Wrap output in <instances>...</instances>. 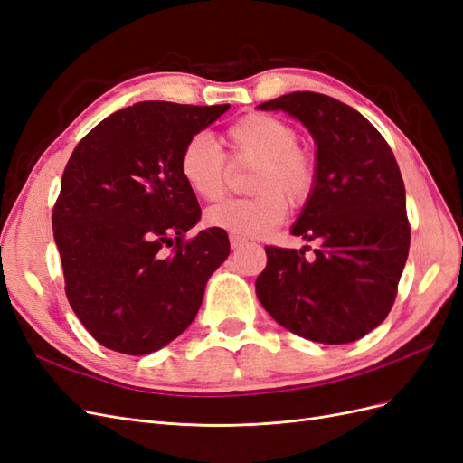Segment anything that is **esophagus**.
Returning <instances> with one entry per match:
<instances>
[{
    "label": "esophagus",
    "instance_id": "1",
    "mask_svg": "<svg viewBox=\"0 0 463 463\" xmlns=\"http://www.w3.org/2000/svg\"><path fill=\"white\" fill-rule=\"evenodd\" d=\"M230 245H232V249H240V247L245 245V240H241V237L230 235Z\"/></svg>",
    "mask_w": 463,
    "mask_h": 463
}]
</instances>
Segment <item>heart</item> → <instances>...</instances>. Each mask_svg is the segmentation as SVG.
<instances>
[{
	"instance_id": "b5f03b06",
	"label": "heart",
	"mask_w": 463,
	"mask_h": 463,
	"mask_svg": "<svg viewBox=\"0 0 463 463\" xmlns=\"http://www.w3.org/2000/svg\"><path fill=\"white\" fill-rule=\"evenodd\" d=\"M233 165H253L249 199L223 201L204 213L208 228L249 240L270 233L284 222L288 203L299 208L309 203L317 187V162L298 145L291 123L272 114H247L223 133ZM179 175L194 197L220 199L230 184L226 154L206 133L189 137L179 152Z\"/></svg>"
}]
</instances>
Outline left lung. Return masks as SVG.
Wrapping results in <instances>:
<instances>
[{
    "instance_id": "obj_1",
    "label": "left lung",
    "mask_w": 463,
    "mask_h": 463,
    "mask_svg": "<svg viewBox=\"0 0 463 463\" xmlns=\"http://www.w3.org/2000/svg\"><path fill=\"white\" fill-rule=\"evenodd\" d=\"M259 109L299 119L317 145V187L291 233L305 250L264 247L257 298L289 332L349 344L376 328L394 305L411 228L394 152L357 109L318 92H291Z\"/></svg>"
}]
</instances>
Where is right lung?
<instances>
[{
	"label": "right lung",
	"mask_w": 463,
	"mask_h": 463,
	"mask_svg": "<svg viewBox=\"0 0 463 463\" xmlns=\"http://www.w3.org/2000/svg\"><path fill=\"white\" fill-rule=\"evenodd\" d=\"M230 104L138 102L108 116L69 158L52 213L65 296L92 338L128 355L175 340L230 255L228 233L199 222L179 152Z\"/></svg>",
	"instance_id": "obj_1"
}]
</instances>
